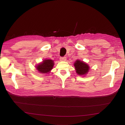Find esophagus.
Listing matches in <instances>:
<instances>
[{
  "mask_svg": "<svg viewBox=\"0 0 125 125\" xmlns=\"http://www.w3.org/2000/svg\"><path fill=\"white\" fill-rule=\"evenodd\" d=\"M60 60L62 61H65L66 60V58L65 57H60Z\"/></svg>",
  "mask_w": 125,
  "mask_h": 125,
  "instance_id": "obj_1",
  "label": "esophagus"
}]
</instances>
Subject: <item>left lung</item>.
Returning <instances> with one entry per match:
<instances>
[{"mask_svg":"<svg viewBox=\"0 0 125 125\" xmlns=\"http://www.w3.org/2000/svg\"><path fill=\"white\" fill-rule=\"evenodd\" d=\"M74 65L77 74L83 75L88 73L89 67L86 63L80 60H76Z\"/></svg>","mask_w":125,"mask_h":125,"instance_id":"8db88e82","label":"left lung"}]
</instances>
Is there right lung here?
Masks as SVG:
<instances>
[{
    "label": "right lung",
    "mask_w": 125,
    "mask_h": 125,
    "mask_svg": "<svg viewBox=\"0 0 125 125\" xmlns=\"http://www.w3.org/2000/svg\"><path fill=\"white\" fill-rule=\"evenodd\" d=\"M54 62L51 59L44 60L42 63L37 65L36 68L42 73H47L52 69L54 66Z\"/></svg>",
    "instance_id": "add662e5"
}]
</instances>
